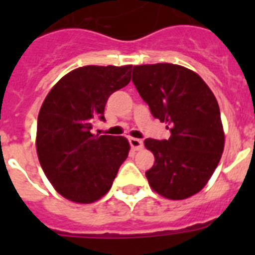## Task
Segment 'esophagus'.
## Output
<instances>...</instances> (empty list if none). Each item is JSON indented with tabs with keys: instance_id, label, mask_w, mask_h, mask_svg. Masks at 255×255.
<instances>
[{
	"instance_id": "esophagus-1",
	"label": "esophagus",
	"mask_w": 255,
	"mask_h": 255,
	"mask_svg": "<svg viewBox=\"0 0 255 255\" xmlns=\"http://www.w3.org/2000/svg\"><path fill=\"white\" fill-rule=\"evenodd\" d=\"M129 143L131 145L132 149L135 150H139L143 148V141L140 139H136V138H129Z\"/></svg>"
}]
</instances>
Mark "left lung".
<instances>
[{
    "mask_svg": "<svg viewBox=\"0 0 255 255\" xmlns=\"http://www.w3.org/2000/svg\"><path fill=\"white\" fill-rule=\"evenodd\" d=\"M132 83L170 138L145 139L154 164L145 172L154 191L186 199L204 188L224 152L225 134L215 94L194 71L173 64L134 66Z\"/></svg>",
    "mask_w": 255,
    "mask_h": 255,
    "instance_id": "1",
    "label": "left lung"
}]
</instances>
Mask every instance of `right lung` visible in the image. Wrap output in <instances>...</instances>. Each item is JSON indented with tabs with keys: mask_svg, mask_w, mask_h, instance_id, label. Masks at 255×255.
I'll return each mask as SVG.
<instances>
[{
	"mask_svg": "<svg viewBox=\"0 0 255 255\" xmlns=\"http://www.w3.org/2000/svg\"><path fill=\"white\" fill-rule=\"evenodd\" d=\"M131 65L83 66L47 94L37 123V153L53 188L66 199L92 203L107 193L129 154L124 136L94 135L97 120L114 92L126 87Z\"/></svg>",
	"mask_w": 255,
	"mask_h": 255,
	"instance_id": "obj_1",
	"label": "right lung"
}]
</instances>
